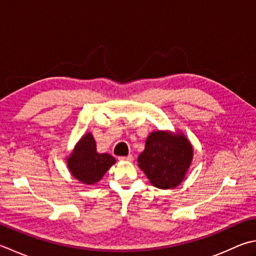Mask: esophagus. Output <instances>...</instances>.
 I'll use <instances>...</instances> for the list:
<instances>
[{
    "mask_svg": "<svg viewBox=\"0 0 256 256\" xmlns=\"http://www.w3.org/2000/svg\"><path fill=\"white\" fill-rule=\"evenodd\" d=\"M118 160L120 161H125V162H132L133 161V156L131 154L130 155H128V156H121V158H118Z\"/></svg>",
    "mask_w": 256,
    "mask_h": 256,
    "instance_id": "esophagus-1",
    "label": "esophagus"
}]
</instances>
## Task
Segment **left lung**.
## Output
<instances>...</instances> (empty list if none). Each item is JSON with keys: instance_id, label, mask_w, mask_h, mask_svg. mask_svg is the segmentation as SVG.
Segmentation results:
<instances>
[{"instance_id": "1", "label": "left lung", "mask_w": 256, "mask_h": 256, "mask_svg": "<svg viewBox=\"0 0 256 256\" xmlns=\"http://www.w3.org/2000/svg\"><path fill=\"white\" fill-rule=\"evenodd\" d=\"M192 160L193 146L182 132L158 130L146 138L138 165L153 186L168 190L184 181Z\"/></svg>"}]
</instances>
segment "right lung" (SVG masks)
<instances>
[{"label":"right lung","mask_w":256,"mask_h":256,"mask_svg":"<svg viewBox=\"0 0 256 256\" xmlns=\"http://www.w3.org/2000/svg\"><path fill=\"white\" fill-rule=\"evenodd\" d=\"M115 160L108 153H98L91 132L85 133L68 155L66 164L70 173L85 185H94L104 176Z\"/></svg>","instance_id":"1"}]
</instances>
